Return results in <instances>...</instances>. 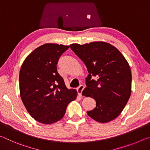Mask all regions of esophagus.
<instances>
[{
    "label": "esophagus",
    "mask_w": 150,
    "mask_h": 150,
    "mask_svg": "<svg viewBox=\"0 0 150 150\" xmlns=\"http://www.w3.org/2000/svg\"><path fill=\"white\" fill-rule=\"evenodd\" d=\"M84 89V86L83 85H80L79 87H78L77 88V91H78V94H79L80 96L82 95V92L83 91V90Z\"/></svg>",
    "instance_id": "obj_1"
}]
</instances>
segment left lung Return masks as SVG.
<instances>
[{"label":"left lung","mask_w":150,"mask_h":150,"mask_svg":"<svg viewBox=\"0 0 150 150\" xmlns=\"http://www.w3.org/2000/svg\"><path fill=\"white\" fill-rule=\"evenodd\" d=\"M70 46L84 62L89 73L82 95L94 98L96 106L87 111V114L100 123L116 118L132 92V72L128 62L115 46L105 42Z\"/></svg>","instance_id":"1"}]
</instances>
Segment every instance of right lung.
Masks as SVG:
<instances>
[{"label":"right lung","mask_w":150,"mask_h":150,"mask_svg":"<svg viewBox=\"0 0 150 150\" xmlns=\"http://www.w3.org/2000/svg\"><path fill=\"white\" fill-rule=\"evenodd\" d=\"M69 46L47 43L26 58L19 74L20 95L30 116L50 124L64 117L66 108L76 100L77 91L68 89L57 72L59 58Z\"/></svg>","instance_id":"obj_1"}]
</instances>
